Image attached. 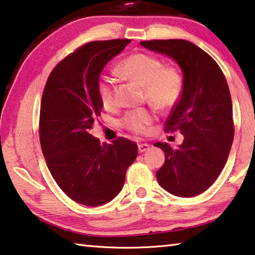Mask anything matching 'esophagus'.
<instances>
[{
	"label": "esophagus",
	"mask_w": 255,
	"mask_h": 255,
	"mask_svg": "<svg viewBox=\"0 0 255 255\" xmlns=\"http://www.w3.org/2000/svg\"><path fill=\"white\" fill-rule=\"evenodd\" d=\"M150 148V145L148 143H140L137 145V149H139V152H144Z\"/></svg>",
	"instance_id": "obj_1"
}]
</instances>
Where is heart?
I'll use <instances>...</instances> for the list:
<instances>
[{
    "instance_id": "obj_1",
    "label": "heart",
    "mask_w": 255,
    "mask_h": 255,
    "mask_svg": "<svg viewBox=\"0 0 255 255\" xmlns=\"http://www.w3.org/2000/svg\"><path fill=\"white\" fill-rule=\"evenodd\" d=\"M121 75L144 87L145 97L151 105L160 110H168L180 100L184 91V78L175 66L162 65L159 58L143 52L128 55L118 67ZM101 104L106 110L115 105L114 82L102 76L97 83ZM153 114L149 110L139 109L128 112L121 125L135 134H144L152 123Z\"/></svg>"
}]
</instances>
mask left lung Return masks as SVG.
<instances>
[{
  "label": "left lung",
  "mask_w": 255,
  "mask_h": 255,
  "mask_svg": "<svg viewBox=\"0 0 255 255\" xmlns=\"http://www.w3.org/2000/svg\"><path fill=\"white\" fill-rule=\"evenodd\" d=\"M144 48L171 57L180 66L184 91L166 121L164 130H179L178 149L157 142L166 153L155 173L164 190L193 197L208 189L224 168L234 139L229 85L220 66L207 52L187 40H150Z\"/></svg>",
  "instance_id": "8db88e82"
}]
</instances>
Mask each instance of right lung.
<instances>
[{
	"mask_svg": "<svg viewBox=\"0 0 255 255\" xmlns=\"http://www.w3.org/2000/svg\"><path fill=\"white\" fill-rule=\"evenodd\" d=\"M130 39L93 41L64 58L49 75L40 106L39 136L49 171L61 190L85 206L109 203L123 188L137 145L125 137L103 143L89 130L103 105V68Z\"/></svg>",
	"mask_w": 255,
	"mask_h": 255,
	"instance_id": "add662e5",
	"label": "right lung"
}]
</instances>
